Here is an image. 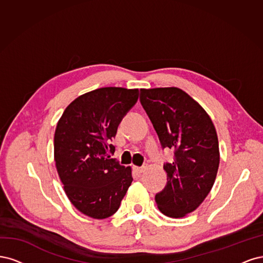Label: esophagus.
<instances>
[{
	"instance_id": "obj_1",
	"label": "esophagus",
	"mask_w": 263,
	"mask_h": 263,
	"mask_svg": "<svg viewBox=\"0 0 263 263\" xmlns=\"http://www.w3.org/2000/svg\"><path fill=\"white\" fill-rule=\"evenodd\" d=\"M133 169L135 172H137L138 174H143L144 172L146 171V166H141V167H137V166H134L133 167Z\"/></svg>"
}]
</instances>
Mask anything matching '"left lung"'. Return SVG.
<instances>
[{
    "mask_svg": "<svg viewBox=\"0 0 263 263\" xmlns=\"http://www.w3.org/2000/svg\"><path fill=\"white\" fill-rule=\"evenodd\" d=\"M140 101L163 148L174 151L165 163V188L156 193L159 211L182 217L196 210L213 187L219 165L218 140L211 118L177 87L141 89Z\"/></svg>",
    "mask_w": 263,
    "mask_h": 263,
    "instance_id": "1",
    "label": "left lung"
}]
</instances>
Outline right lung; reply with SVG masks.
Returning a JSON list of instances; mask_svg holds the SVG:
<instances>
[{
	"label": "right lung",
	"instance_id": "right-lung-1",
	"mask_svg": "<svg viewBox=\"0 0 263 263\" xmlns=\"http://www.w3.org/2000/svg\"><path fill=\"white\" fill-rule=\"evenodd\" d=\"M139 89L104 87L66 107L54 133V162L64 191L83 214H115L133 180L131 168L111 155L118 125L137 104Z\"/></svg>",
	"mask_w": 263,
	"mask_h": 263
}]
</instances>
